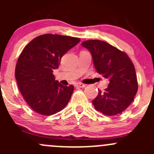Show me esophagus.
I'll use <instances>...</instances> for the list:
<instances>
[{"label":"esophagus","mask_w":154,"mask_h":154,"mask_svg":"<svg viewBox=\"0 0 154 154\" xmlns=\"http://www.w3.org/2000/svg\"><path fill=\"white\" fill-rule=\"evenodd\" d=\"M77 86L78 87V88H84V87L86 86V85H85V84H83V83H77Z\"/></svg>","instance_id":"1"}]
</instances>
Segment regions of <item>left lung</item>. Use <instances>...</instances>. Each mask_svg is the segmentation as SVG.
Wrapping results in <instances>:
<instances>
[{
	"label": "left lung",
	"instance_id": "obj_1",
	"mask_svg": "<svg viewBox=\"0 0 154 154\" xmlns=\"http://www.w3.org/2000/svg\"><path fill=\"white\" fill-rule=\"evenodd\" d=\"M91 53L97 72L109 79L108 88L99 90L92 104L97 111L109 116L124 112L133 102L138 91L136 70L125 52L100 40L82 43Z\"/></svg>",
	"mask_w": 154,
	"mask_h": 154
}]
</instances>
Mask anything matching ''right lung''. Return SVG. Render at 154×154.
I'll return each mask as SVG.
<instances>
[{"label":"right lung","mask_w":154,"mask_h":154,"mask_svg":"<svg viewBox=\"0 0 154 154\" xmlns=\"http://www.w3.org/2000/svg\"><path fill=\"white\" fill-rule=\"evenodd\" d=\"M80 39L57 34H45L33 38L20 54L15 79L21 94L32 109L43 116L63 110L71 97L74 86H63L53 74L63 56Z\"/></svg>","instance_id":"1"}]
</instances>
